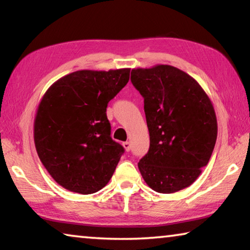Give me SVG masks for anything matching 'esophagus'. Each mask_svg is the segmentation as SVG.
<instances>
[{"instance_id":"obj_1","label":"esophagus","mask_w":250,"mask_h":250,"mask_svg":"<svg viewBox=\"0 0 250 250\" xmlns=\"http://www.w3.org/2000/svg\"><path fill=\"white\" fill-rule=\"evenodd\" d=\"M122 146H124V148H125V151H130V148H131V144H130L129 141L124 142V144H122Z\"/></svg>"}]
</instances>
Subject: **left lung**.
<instances>
[{
    "instance_id": "left-lung-1",
    "label": "left lung",
    "mask_w": 250,
    "mask_h": 250,
    "mask_svg": "<svg viewBox=\"0 0 250 250\" xmlns=\"http://www.w3.org/2000/svg\"><path fill=\"white\" fill-rule=\"evenodd\" d=\"M145 99L150 136L148 153L138 162L154 191L173 193L189 187L208 165L218 132L212 102L195 79L168 64L131 71Z\"/></svg>"
}]
</instances>
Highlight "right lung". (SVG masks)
Listing matches in <instances>:
<instances>
[{"mask_svg": "<svg viewBox=\"0 0 250 250\" xmlns=\"http://www.w3.org/2000/svg\"><path fill=\"white\" fill-rule=\"evenodd\" d=\"M130 69L80 70L55 81L40 101L34 144L50 176L69 191L90 195L108 184L125 149L111 138L109 101Z\"/></svg>", "mask_w": 250, "mask_h": 250, "instance_id": "right-lung-1", "label": "right lung"}]
</instances>
